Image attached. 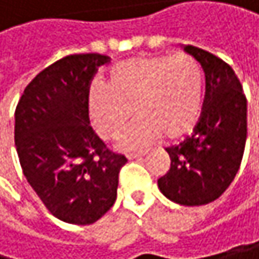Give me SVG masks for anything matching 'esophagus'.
<instances>
[{
	"label": "esophagus",
	"instance_id": "esophagus-1",
	"mask_svg": "<svg viewBox=\"0 0 259 259\" xmlns=\"http://www.w3.org/2000/svg\"><path fill=\"white\" fill-rule=\"evenodd\" d=\"M144 155V152H138V154H127V158L128 160H134V158H140V157H143Z\"/></svg>",
	"mask_w": 259,
	"mask_h": 259
}]
</instances>
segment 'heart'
Listing matches in <instances>:
<instances>
[{
    "label": "heart",
    "instance_id": "obj_1",
    "mask_svg": "<svg viewBox=\"0 0 259 259\" xmlns=\"http://www.w3.org/2000/svg\"><path fill=\"white\" fill-rule=\"evenodd\" d=\"M203 71L190 54L134 57L110 69L105 85H95L88 112L98 134L113 140L127 124L122 149H141L155 140L186 134L199 118Z\"/></svg>",
    "mask_w": 259,
    "mask_h": 259
}]
</instances>
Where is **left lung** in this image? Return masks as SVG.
<instances>
[{"mask_svg":"<svg viewBox=\"0 0 259 259\" xmlns=\"http://www.w3.org/2000/svg\"><path fill=\"white\" fill-rule=\"evenodd\" d=\"M205 74V101L199 122L180 144L166 147L169 171L158 188L185 206L216 200L233 182L247 138V99L232 66L200 48L185 45Z\"/></svg>","mask_w":259,"mask_h":259,"instance_id":"left-lung-1","label":"left lung"}]
</instances>
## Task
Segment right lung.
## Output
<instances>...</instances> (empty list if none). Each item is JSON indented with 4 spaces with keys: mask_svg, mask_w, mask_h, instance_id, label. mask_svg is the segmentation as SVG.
I'll use <instances>...</instances> for the list:
<instances>
[{
    "mask_svg": "<svg viewBox=\"0 0 259 259\" xmlns=\"http://www.w3.org/2000/svg\"><path fill=\"white\" fill-rule=\"evenodd\" d=\"M102 54H73L45 68L15 110V147L27 183L57 219L90 225L116 200L119 169L88 118V93Z\"/></svg>",
    "mask_w": 259,
    "mask_h": 259,
    "instance_id": "obj_1",
    "label": "right lung"
}]
</instances>
